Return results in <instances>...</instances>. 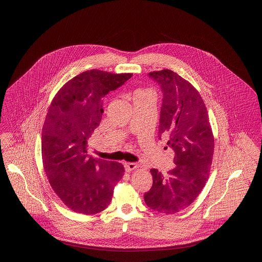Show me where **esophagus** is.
Segmentation results:
<instances>
[{"label": "esophagus", "instance_id": "obj_1", "mask_svg": "<svg viewBox=\"0 0 262 262\" xmlns=\"http://www.w3.org/2000/svg\"><path fill=\"white\" fill-rule=\"evenodd\" d=\"M137 167L138 166H137V164H136V163H125V171H127V172L136 170Z\"/></svg>", "mask_w": 262, "mask_h": 262}]
</instances>
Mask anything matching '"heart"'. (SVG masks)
Returning <instances> with one entry per match:
<instances>
[{
    "mask_svg": "<svg viewBox=\"0 0 262 262\" xmlns=\"http://www.w3.org/2000/svg\"><path fill=\"white\" fill-rule=\"evenodd\" d=\"M140 92H145V90H137V91H136V94L140 93Z\"/></svg>",
    "mask_w": 262,
    "mask_h": 262,
    "instance_id": "b5f03b06",
    "label": "heart"
}]
</instances>
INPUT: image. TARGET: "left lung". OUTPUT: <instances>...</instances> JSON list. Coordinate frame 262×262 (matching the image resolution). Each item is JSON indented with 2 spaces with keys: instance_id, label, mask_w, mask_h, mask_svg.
<instances>
[{
  "instance_id": "left-lung-1",
  "label": "left lung",
  "mask_w": 262,
  "mask_h": 262,
  "mask_svg": "<svg viewBox=\"0 0 262 262\" xmlns=\"http://www.w3.org/2000/svg\"><path fill=\"white\" fill-rule=\"evenodd\" d=\"M163 92L159 137L174 150V169L166 174L151 169L153 185L144 193L154 211L174 214L189 206L205 186L212 164L214 137L200 92L170 70L148 74Z\"/></svg>"
}]
</instances>
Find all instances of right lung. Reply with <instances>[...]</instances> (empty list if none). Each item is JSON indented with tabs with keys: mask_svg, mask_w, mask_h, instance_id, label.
Wrapping results in <instances>:
<instances>
[{
	"mask_svg": "<svg viewBox=\"0 0 262 262\" xmlns=\"http://www.w3.org/2000/svg\"><path fill=\"white\" fill-rule=\"evenodd\" d=\"M133 74L90 70L62 86L51 103L42 130V160L51 187L73 211L96 214L108 207L121 163L95 159L88 139L99 125L103 98Z\"/></svg>",
	"mask_w": 262,
	"mask_h": 262,
	"instance_id": "right-lung-1",
	"label": "right lung"
}]
</instances>
